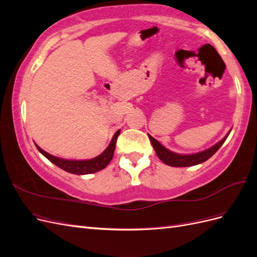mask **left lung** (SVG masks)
<instances>
[{
  "label": "left lung",
  "mask_w": 257,
  "mask_h": 257,
  "mask_svg": "<svg viewBox=\"0 0 257 257\" xmlns=\"http://www.w3.org/2000/svg\"><path fill=\"white\" fill-rule=\"evenodd\" d=\"M229 135V133L225 136L221 142H219L217 144H215L214 146H212L209 149L201 151L195 154H178V153H174L172 151H169L168 149H166L165 147H163L157 139H154L151 135L149 136L150 142L154 148L155 153L159 157V159L165 163L166 165L168 166H173V167H188V166H193V165H197L203 163L205 161H207L208 159H210L212 155L220 149V147L224 144V142L226 141L227 136Z\"/></svg>",
  "instance_id": "8db88e82"
}]
</instances>
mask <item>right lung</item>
I'll return each mask as SVG.
<instances>
[{"mask_svg": "<svg viewBox=\"0 0 257 257\" xmlns=\"http://www.w3.org/2000/svg\"><path fill=\"white\" fill-rule=\"evenodd\" d=\"M119 134H120V130L116 131V133L113 135L109 146L106 148V150L102 154H99L98 157L94 159L84 160V161H72V160L60 159L57 157H53V155L44 151L42 148H40L37 145L35 146L37 148V150L40 151L44 157L47 158L51 163H53L54 165H57L61 169L65 170V172L75 174V175H88V174L99 172V170L104 169L108 164H109V162L112 160V157H113L116 138H118Z\"/></svg>", "mask_w": 257, "mask_h": 257, "instance_id": "obj_1", "label": "right lung"}]
</instances>
